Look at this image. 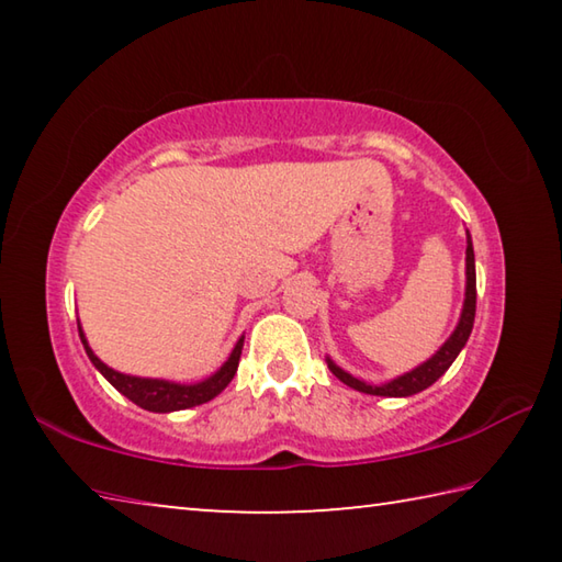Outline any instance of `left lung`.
Returning a JSON list of instances; mask_svg holds the SVG:
<instances>
[{"instance_id":"left-lung-1","label":"left lung","mask_w":562,"mask_h":562,"mask_svg":"<svg viewBox=\"0 0 562 562\" xmlns=\"http://www.w3.org/2000/svg\"><path fill=\"white\" fill-rule=\"evenodd\" d=\"M473 319H475V258H473V243H471V233L465 231V294H463V307H461V317L459 325L451 331V337L443 341V345L434 351V355L422 361V364L408 369V372L398 374L394 379H389L384 384H369L364 379L351 376L349 372H345L339 364H335L329 357L327 367L329 372L335 374L339 382H345L347 386L357 389L361 394H372V396H414L424 389H429L436 379H441L446 374L459 351L465 347V341L471 337L473 329Z\"/></svg>"}]
</instances>
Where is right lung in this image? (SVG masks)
Instances as JSON below:
<instances>
[{"label":"right lung","instance_id":"add662e5","mask_svg":"<svg viewBox=\"0 0 562 562\" xmlns=\"http://www.w3.org/2000/svg\"><path fill=\"white\" fill-rule=\"evenodd\" d=\"M79 337H81L83 349H87V355L91 359V364L99 369L103 379H106V382L116 389V392L131 398L133 404L146 408V412H154V414L183 412V408L201 406L205 402H211V398H215L227 384L233 382L237 364H240L243 341H245V335L235 341L231 357H227L223 361V367L217 369V372H213L211 376H205L195 384H180V382H170V379H150V376H133V374L116 372V369L103 364V361L93 355V349L89 347V339L81 329V322H79Z\"/></svg>","mask_w":562,"mask_h":562}]
</instances>
